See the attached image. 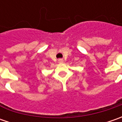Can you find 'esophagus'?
Masks as SVG:
<instances>
[{
  "label": "esophagus",
  "instance_id": "esophagus-1",
  "mask_svg": "<svg viewBox=\"0 0 122 122\" xmlns=\"http://www.w3.org/2000/svg\"><path fill=\"white\" fill-rule=\"evenodd\" d=\"M58 62L59 63H63L64 60L62 59H59L58 60Z\"/></svg>",
  "mask_w": 122,
  "mask_h": 122
}]
</instances>
